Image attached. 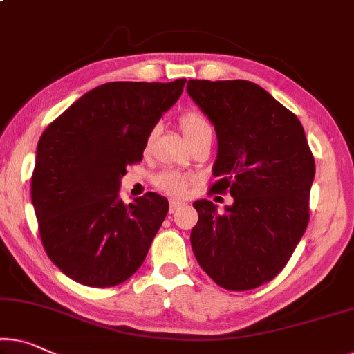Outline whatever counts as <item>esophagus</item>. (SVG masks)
Wrapping results in <instances>:
<instances>
[{
	"mask_svg": "<svg viewBox=\"0 0 354 354\" xmlns=\"http://www.w3.org/2000/svg\"><path fill=\"white\" fill-rule=\"evenodd\" d=\"M183 205V203L182 201H177V199H171L169 201V212L171 214H174V212H176L177 209H180Z\"/></svg>",
	"mask_w": 354,
	"mask_h": 354,
	"instance_id": "1",
	"label": "esophagus"
}]
</instances>
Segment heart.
I'll return each mask as SVG.
<instances>
[{
  "label": "heart",
  "instance_id": "1",
  "mask_svg": "<svg viewBox=\"0 0 354 354\" xmlns=\"http://www.w3.org/2000/svg\"><path fill=\"white\" fill-rule=\"evenodd\" d=\"M180 129L187 140H192L201 133L209 131L210 127L205 122V118L198 112H187L180 117ZM156 185L158 188L172 196H185L188 192L189 180L182 174L178 172H162L161 176L156 178Z\"/></svg>",
  "mask_w": 354,
  "mask_h": 354
}]
</instances>
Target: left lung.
Returning a JSON list of instances; mask_svg holds the SVG:
<instances>
[{
  "label": "left lung",
  "instance_id": "1",
  "mask_svg": "<svg viewBox=\"0 0 354 354\" xmlns=\"http://www.w3.org/2000/svg\"><path fill=\"white\" fill-rule=\"evenodd\" d=\"M216 133L212 192L234 198L220 214L194 201L192 248L216 285L247 291L280 274L308 225L315 160L295 113L248 80H188Z\"/></svg>",
  "mask_w": 354,
  "mask_h": 354
}]
</instances>
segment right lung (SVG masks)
Masks as SVG:
<instances>
[{"instance_id": "add662e5", "label": "right lung", "mask_w": 354, "mask_h": 354, "mask_svg": "<svg viewBox=\"0 0 354 354\" xmlns=\"http://www.w3.org/2000/svg\"><path fill=\"white\" fill-rule=\"evenodd\" d=\"M187 79L109 82L71 104L42 133L31 199L47 257L80 285L123 283L140 268L169 203L153 192L124 204L127 166L142 160Z\"/></svg>"}]
</instances>
